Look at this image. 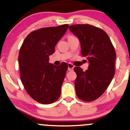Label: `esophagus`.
Listing matches in <instances>:
<instances>
[{
	"mask_svg": "<svg viewBox=\"0 0 130 130\" xmlns=\"http://www.w3.org/2000/svg\"><path fill=\"white\" fill-rule=\"evenodd\" d=\"M68 69L69 71H73L74 68V66L73 64L71 63H69L68 64Z\"/></svg>",
	"mask_w": 130,
	"mask_h": 130,
	"instance_id": "34e87169",
	"label": "esophagus"
}]
</instances>
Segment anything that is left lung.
<instances>
[{
	"instance_id": "left-lung-1",
	"label": "left lung",
	"mask_w": 130,
	"mask_h": 130,
	"mask_svg": "<svg viewBox=\"0 0 130 130\" xmlns=\"http://www.w3.org/2000/svg\"><path fill=\"white\" fill-rule=\"evenodd\" d=\"M71 32L79 39L82 55L88 60V70H74L77 96L83 101H94L103 94L115 75L116 52L109 36L103 29L90 24H74Z\"/></svg>"
}]
</instances>
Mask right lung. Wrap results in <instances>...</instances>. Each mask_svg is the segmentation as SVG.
Wrapping results in <instances>:
<instances>
[{
    "instance_id": "obj_1",
    "label": "right lung",
    "mask_w": 130,
    "mask_h": 130,
    "mask_svg": "<svg viewBox=\"0 0 130 130\" xmlns=\"http://www.w3.org/2000/svg\"><path fill=\"white\" fill-rule=\"evenodd\" d=\"M68 24L48 27L30 32L20 49V78L26 92L39 103H53L59 98L68 65L49 63V56L65 34Z\"/></svg>"
}]
</instances>
